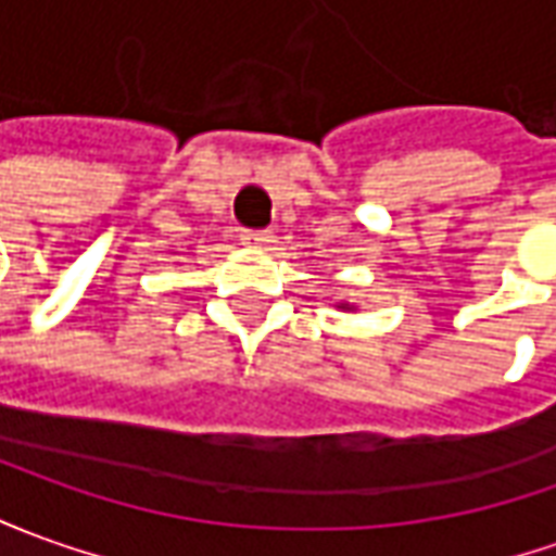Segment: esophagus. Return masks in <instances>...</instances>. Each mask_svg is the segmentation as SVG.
<instances>
[{"label": "esophagus", "instance_id": "obj_1", "mask_svg": "<svg viewBox=\"0 0 556 556\" xmlns=\"http://www.w3.org/2000/svg\"><path fill=\"white\" fill-rule=\"evenodd\" d=\"M269 241H271L269 232H251V229H248V232H241V244H244V248H256V251H260V248H266Z\"/></svg>", "mask_w": 556, "mask_h": 556}]
</instances>
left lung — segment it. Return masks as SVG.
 <instances>
[{
  "instance_id": "1",
  "label": "left lung",
  "mask_w": 556,
  "mask_h": 556,
  "mask_svg": "<svg viewBox=\"0 0 556 556\" xmlns=\"http://www.w3.org/2000/svg\"><path fill=\"white\" fill-rule=\"evenodd\" d=\"M336 308H342V312H354L357 305H351V302H336Z\"/></svg>"
}]
</instances>
